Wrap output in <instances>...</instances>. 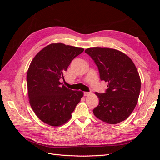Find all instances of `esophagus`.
I'll list each match as a JSON object with an SVG mask.
<instances>
[{
	"mask_svg": "<svg viewBox=\"0 0 160 160\" xmlns=\"http://www.w3.org/2000/svg\"><path fill=\"white\" fill-rule=\"evenodd\" d=\"M90 92H84V96H88L90 94Z\"/></svg>",
	"mask_w": 160,
	"mask_h": 160,
	"instance_id": "obj_1",
	"label": "esophagus"
}]
</instances>
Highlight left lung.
<instances>
[{
  "label": "left lung",
  "mask_w": 160,
  "mask_h": 160,
  "mask_svg": "<svg viewBox=\"0 0 160 160\" xmlns=\"http://www.w3.org/2000/svg\"><path fill=\"white\" fill-rule=\"evenodd\" d=\"M85 52L98 66L101 80L108 83L105 93H95L99 103L93 110L94 115L109 124L123 122L133 112L139 98L141 80L136 67L116 49L93 47Z\"/></svg>",
  "instance_id": "1"
}]
</instances>
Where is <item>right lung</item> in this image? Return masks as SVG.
Masks as SVG:
<instances>
[{
	"label": "right lung",
	"instance_id": "right-lung-1",
	"mask_svg": "<svg viewBox=\"0 0 160 160\" xmlns=\"http://www.w3.org/2000/svg\"><path fill=\"white\" fill-rule=\"evenodd\" d=\"M83 48L52 43L38 52L32 60L27 75L28 96L31 108L42 122L57 127L71 118L83 93L62 85L64 73Z\"/></svg>",
	"mask_w": 160,
	"mask_h": 160
}]
</instances>
